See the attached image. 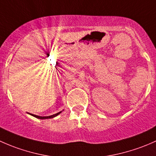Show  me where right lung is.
Masks as SVG:
<instances>
[{
    "mask_svg": "<svg viewBox=\"0 0 156 156\" xmlns=\"http://www.w3.org/2000/svg\"><path fill=\"white\" fill-rule=\"evenodd\" d=\"M62 112H59V113H56V114H54V115H49V116H40V115H34V114H30V115H32L33 116L36 117V118L37 119H51V118H53V117H55L56 115H58V114H60Z\"/></svg>",
    "mask_w": 156,
    "mask_h": 156,
    "instance_id": "right-lung-1",
    "label": "right lung"
}]
</instances>
